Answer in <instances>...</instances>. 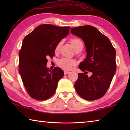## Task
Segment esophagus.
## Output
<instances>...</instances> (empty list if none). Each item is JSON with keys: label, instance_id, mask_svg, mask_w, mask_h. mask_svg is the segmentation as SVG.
<instances>
[{"label": "esophagus", "instance_id": "esophagus-1", "mask_svg": "<svg viewBox=\"0 0 130 130\" xmlns=\"http://www.w3.org/2000/svg\"><path fill=\"white\" fill-rule=\"evenodd\" d=\"M69 73V71H68V70H64V74H68Z\"/></svg>", "mask_w": 130, "mask_h": 130}]
</instances>
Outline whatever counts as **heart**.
<instances>
[{"instance_id": "1", "label": "heart", "mask_w": 130, "mask_h": 130, "mask_svg": "<svg viewBox=\"0 0 130 130\" xmlns=\"http://www.w3.org/2000/svg\"><path fill=\"white\" fill-rule=\"evenodd\" d=\"M72 46L73 47L75 51L83 49V43L80 39L77 38H72L70 40ZM62 46V42H60L57 43L56 47H55V52H58L60 48ZM76 64L75 60L73 59H69L67 58H63L58 61V65L60 68L65 70H70Z\"/></svg>"}]
</instances>
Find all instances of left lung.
Masks as SVG:
<instances>
[{
    "instance_id": "left-lung-1",
    "label": "left lung",
    "mask_w": 130,
    "mask_h": 130,
    "mask_svg": "<svg viewBox=\"0 0 130 130\" xmlns=\"http://www.w3.org/2000/svg\"><path fill=\"white\" fill-rule=\"evenodd\" d=\"M70 32L83 39L87 56L78 67L74 88L79 95L87 100H95L104 95L116 72V51L111 41L96 28L86 25L71 28ZM88 71L92 75L88 77Z\"/></svg>"
}]
</instances>
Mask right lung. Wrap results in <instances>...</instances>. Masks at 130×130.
<instances>
[{
    "mask_svg": "<svg viewBox=\"0 0 130 130\" xmlns=\"http://www.w3.org/2000/svg\"><path fill=\"white\" fill-rule=\"evenodd\" d=\"M70 28L43 24L23 39L19 53V74L26 91L34 99L51 98L64 75L60 68L49 70L47 58L54 56L56 45L68 36Z\"/></svg>",
    "mask_w": 130,
    "mask_h": 130,
    "instance_id": "add662e5",
    "label": "right lung"
}]
</instances>
